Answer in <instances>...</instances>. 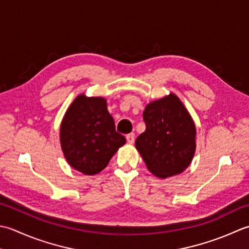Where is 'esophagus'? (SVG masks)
I'll return each mask as SVG.
<instances>
[{
	"label": "esophagus",
	"instance_id": "34e87169",
	"mask_svg": "<svg viewBox=\"0 0 249 249\" xmlns=\"http://www.w3.org/2000/svg\"><path fill=\"white\" fill-rule=\"evenodd\" d=\"M126 142H128L129 144H133L134 143V140H135V136H134V133H129L126 134Z\"/></svg>",
	"mask_w": 249,
	"mask_h": 249
}]
</instances>
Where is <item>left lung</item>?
<instances>
[{
    "label": "left lung",
    "instance_id": "left-lung-1",
    "mask_svg": "<svg viewBox=\"0 0 249 249\" xmlns=\"http://www.w3.org/2000/svg\"><path fill=\"white\" fill-rule=\"evenodd\" d=\"M146 130L135 141L148 169L159 178L180 174L196 151V125L174 93L150 102L143 113Z\"/></svg>",
    "mask_w": 249,
    "mask_h": 249
}]
</instances>
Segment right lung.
<instances>
[{"label": "right lung", "mask_w": 249, "mask_h": 249, "mask_svg": "<svg viewBox=\"0 0 249 249\" xmlns=\"http://www.w3.org/2000/svg\"><path fill=\"white\" fill-rule=\"evenodd\" d=\"M65 159L86 175L100 173L108 164L125 138L116 132L106 100L79 94L70 105L60 128Z\"/></svg>", "instance_id": "obj_1"}]
</instances>
